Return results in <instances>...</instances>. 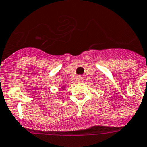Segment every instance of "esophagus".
<instances>
[{
	"mask_svg": "<svg viewBox=\"0 0 147 147\" xmlns=\"http://www.w3.org/2000/svg\"><path fill=\"white\" fill-rule=\"evenodd\" d=\"M77 81H78V83L83 82V81H84V78H83L82 77H78V78H77Z\"/></svg>",
	"mask_w": 147,
	"mask_h": 147,
	"instance_id": "1",
	"label": "esophagus"
}]
</instances>
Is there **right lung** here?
<instances>
[{"label":"right lung","mask_w":147,"mask_h":147,"mask_svg":"<svg viewBox=\"0 0 147 147\" xmlns=\"http://www.w3.org/2000/svg\"><path fill=\"white\" fill-rule=\"evenodd\" d=\"M64 87L65 86H63V87H62V89H64Z\"/></svg>","instance_id":"obj_1"}]
</instances>
